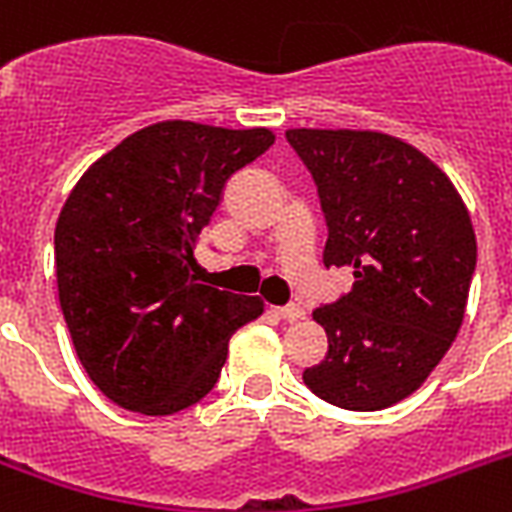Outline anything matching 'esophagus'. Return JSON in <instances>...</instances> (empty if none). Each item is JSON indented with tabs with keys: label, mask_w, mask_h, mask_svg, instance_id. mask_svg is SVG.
I'll use <instances>...</instances> for the list:
<instances>
[{
	"label": "esophagus",
	"mask_w": 512,
	"mask_h": 512,
	"mask_svg": "<svg viewBox=\"0 0 512 512\" xmlns=\"http://www.w3.org/2000/svg\"><path fill=\"white\" fill-rule=\"evenodd\" d=\"M273 314L279 319H303L306 317V311H303V306H295V303H290V306H273L271 308Z\"/></svg>",
	"instance_id": "34e87169"
}]
</instances>
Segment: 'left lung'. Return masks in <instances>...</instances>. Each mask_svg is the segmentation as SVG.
Returning a JSON list of instances; mask_svg holds the SVG:
<instances>
[{"instance_id":"1","label":"left lung","mask_w":512,"mask_h":512,"mask_svg":"<svg viewBox=\"0 0 512 512\" xmlns=\"http://www.w3.org/2000/svg\"><path fill=\"white\" fill-rule=\"evenodd\" d=\"M327 220L325 265L351 268L349 295L314 308L325 360L303 384L346 411H381L419 389L462 327L475 230L446 171L397 136L290 128Z\"/></svg>"}]
</instances>
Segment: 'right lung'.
Returning a JSON list of instances; mask_svg holds the SVG:
<instances>
[{
    "mask_svg": "<svg viewBox=\"0 0 512 512\" xmlns=\"http://www.w3.org/2000/svg\"><path fill=\"white\" fill-rule=\"evenodd\" d=\"M268 128L163 120L72 187L56 222L58 300L85 373L120 408L171 416L212 392L230 335L263 300L198 284L193 249Z\"/></svg>",
    "mask_w": 512,
    "mask_h": 512,
    "instance_id": "obj_1",
    "label": "right lung"
}]
</instances>
